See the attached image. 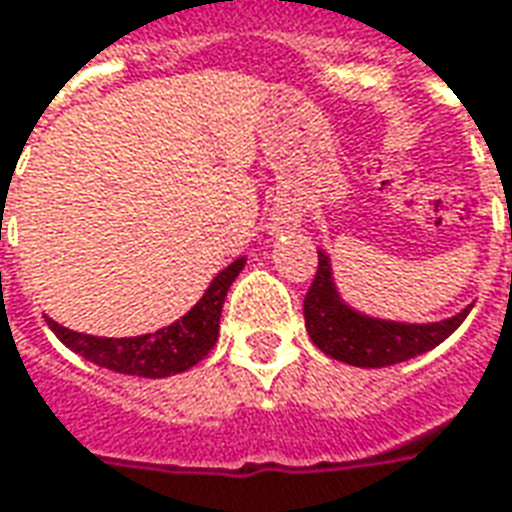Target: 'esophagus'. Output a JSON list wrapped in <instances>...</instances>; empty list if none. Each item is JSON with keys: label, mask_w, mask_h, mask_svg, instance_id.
I'll list each match as a JSON object with an SVG mask.
<instances>
[{"label": "esophagus", "mask_w": 512, "mask_h": 512, "mask_svg": "<svg viewBox=\"0 0 512 512\" xmlns=\"http://www.w3.org/2000/svg\"><path fill=\"white\" fill-rule=\"evenodd\" d=\"M274 222H277V227H293V224L299 222V216L296 213H290V211H282L274 216Z\"/></svg>", "instance_id": "1"}]
</instances>
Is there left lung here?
<instances>
[{
  "instance_id": "1",
  "label": "left lung",
  "mask_w": 512,
  "mask_h": 512,
  "mask_svg": "<svg viewBox=\"0 0 512 512\" xmlns=\"http://www.w3.org/2000/svg\"><path fill=\"white\" fill-rule=\"evenodd\" d=\"M469 310L472 304L452 318L433 323L370 318L340 299L329 255L318 249V274L304 299V323L312 343L337 362L354 367H389L408 362L444 343L461 326Z\"/></svg>"
}]
</instances>
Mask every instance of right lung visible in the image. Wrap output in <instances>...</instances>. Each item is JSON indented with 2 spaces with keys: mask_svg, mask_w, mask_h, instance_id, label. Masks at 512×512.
Here are the masks:
<instances>
[{
  "mask_svg": "<svg viewBox=\"0 0 512 512\" xmlns=\"http://www.w3.org/2000/svg\"><path fill=\"white\" fill-rule=\"evenodd\" d=\"M246 257H238L230 266L219 271L202 299L191 307L180 321L169 323L153 334L139 337H93V334L71 332L57 321L49 323V329L60 337L62 345H68L73 354L84 356L115 373L139 378H167L175 373H186L189 367L202 362L211 354V348L219 340V318H222L227 290L241 274Z\"/></svg>",
  "mask_w": 512,
  "mask_h": 512,
  "instance_id": "1",
  "label": "right lung"
}]
</instances>
